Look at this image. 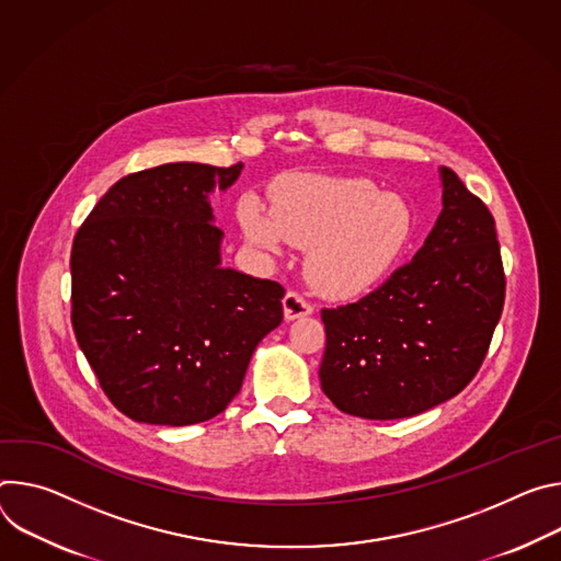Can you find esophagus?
<instances>
[{
    "instance_id": "obj_1",
    "label": "esophagus",
    "mask_w": 561,
    "mask_h": 561,
    "mask_svg": "<svg viewBox=\"0 0 561 561\" xmlns=\"http://www.w3.org/2000/svg\"><path fill=\"white\" fill-rule=\"evenodd\" d=\"M283 312H285V319H287V321H296V319H300V317L312 314L314 307H312V302H307L300 294L287 291L285 298H283Z\"/></svg>"
}]
</instances>
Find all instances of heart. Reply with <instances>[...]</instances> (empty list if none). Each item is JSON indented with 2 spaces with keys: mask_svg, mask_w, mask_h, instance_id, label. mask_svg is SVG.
Returning a JSON list of instances; mask_svg holds the SVG:
<instances>
[{
  "mask_svg": "<svg viewBox=\"0 0 561 561\" xmlns=\"http://www.w3.org/2000/svg\"><path fill=\"white\" fill-rule=\"evenodd\" d=\"M244 238L280 254L305 247V276L319 294L350 298L377 285L405 249L412 209L369 180L294 175L274 190V211L247 198L238 209Z\"/></svg>",
  "mask_w": 561,
  "mask_h": 561,
  "instance_id": "heart-1",
  "label": "heart"
}]
</instances>
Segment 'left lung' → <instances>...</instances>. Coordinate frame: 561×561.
Instances as JSON below:
<instances>
[{
  "label": "left lung",
  "mask_w": 561,
  "mask_h": 561,
  "mask_svg": "<svg viewBox=\"0 0 561 561\" xmlns=\"http://www.w3.org/2000/svg\"><path fill=\"white\" fill-rule=\"evenodd\" d=\"M444 209L410 263L356 302L323 309L321 388L352 416L405 419L457 397L500 323L506 276L494 218L442 167Z\"/></svg>",
  "instance_id": "left-lung-1"
}]
</instances>
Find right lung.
<instances>
[{
    "mask_svg": "<svg viewBox=\"0 0 561 561\" xmlns=\"http://www.w3.org/2000/svg\"><path fill=\"white\" fill-rule=\"evenodd\" d=\"M240 171L171 162L124 175L76 233L73 332L134 421L178 427L220 414L283 321V285L222 267L209 194Z\"/></svg>",
    "mask_w": 561,
    "mask_h": 561,
    "instance_id": "obj_1",
    "label": "right lung"
}]
</instances>
